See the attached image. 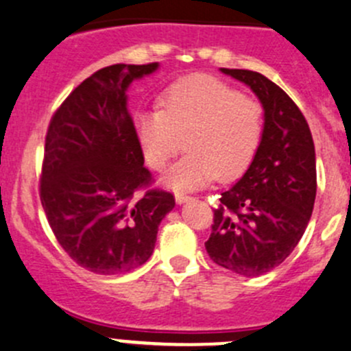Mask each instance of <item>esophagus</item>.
I'll return each instance as SVG.
<instances>
[{
  "instance_id": "34e87169",
  "label": "esophagus",
  "mask_w": 351,
  "mask_h": 351,
  "mask_svg": "<svg viewBox=\"0 0 351 351\" xmlns=\"http://www.w3.org/2000/svg\"><path fill=\"white\" fill-rule=\"evenodd\" d=\"M191 199V196L184 195V193H176V202H178V205H182V203L189 202Z\"/></svg>"
}]
</instances>
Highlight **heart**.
Wrapping results in <instances>:
<instances>
[{
  "mask_svg": "<svg viewBox=\"0 0 351 351\" xmlns=\"http://www.w3.org/2000/svg\"><path fill=\"white\" fill-rule=\"evenodd\" d=\"M262 128L258 101L205 75L173 84L160 99V112L136 117V134L152 169H165L184 139L188 155L162 178L173 191L238 178L255 156Z\"/></svg>",
  "mask_w": 351,
  "mask_h": 351,
  "instance_id": "b5f03b06",
  "label": "heart"
}]
</instances>
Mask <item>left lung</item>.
<instances>
[{"instance_id":"left-lung-1","label":"left lung","mask_w":351,"mask_h":351,"mask_svg":"<svg viewBox=\"0 0 351 351\" xmlns=\"http://www.w3.org/2000/svg\"><path fill=\"white\" fill-rule=\"evenodd\" d=\"M220 72L255 93L263 129L243 178L220 193L205 248L217 265L255 278L281 265L308 226L317 191L315 148L305 117L278 84L252 70Z\"/></svg>"}]
</instances>
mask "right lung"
<instances>
[{
  "label": "right lung",
  "instance_id": "1",
  "mask_svg": "<svg viewBox=\"0 0 351 351\" xmlns=\"http://www.w3.org/2000/svg\"><path fill=\"white\" fill-rule=\"evenodd\" d=\"M160 63L105 66L70 93L49 122L41 203L66 255L101 276L123 274L152 256L170 193L152 181L128 108V89Z\"/></svg>",
  "mask_w": 351,
  "mask_h": 351
}]
</instances>
